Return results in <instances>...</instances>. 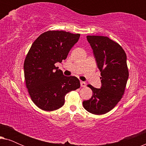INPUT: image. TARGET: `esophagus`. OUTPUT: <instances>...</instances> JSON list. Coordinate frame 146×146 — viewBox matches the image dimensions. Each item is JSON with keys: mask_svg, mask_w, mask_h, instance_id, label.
Returning <instances> with one entry per match:
<instances>
[{"mask_svg": "<svg viewBox=\"0 0 146 146\" xmlns=\"http://www.w3.org/2000/svg\"><path fill=\"white\" fill-rule=\"evenodd\" d=\"M86 85V82H83V81L80 82L81 87H85Z\"/></svg>", "mask_w": 146, "mask_h": 146, "instance_id": "34e87169", "label": "esophagus"}]
</instances>
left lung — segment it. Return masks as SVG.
I'll list each match as a JSON object with an SVG mask.
<instances>
[{"mask_svg": "<svg viewBox=\"0 0 146 146\" xmlns=\"http://www.w3.org/2000/svg\"><path fill=\"white\" fill-rule=\"evenodd\" d=\"M93 50L97 66L101 72V88L90 84L92 96L83 102V106L90 113L104 114L111 110L122 98L129 72L125 51L119 44L103 36H87Z\"/></svg>", "mask_w": 146, "mask_h": 146, "instance_id": "1", "label": "left lung"}]
</instances>
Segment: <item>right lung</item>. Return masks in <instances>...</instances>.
Returning <instances> with one entry per match:
<instances>
[{
	"label": "right lung",
	"mask_w": 146,
	"mask_h": 146,
	"mask_svg": "<svg viewBox=\"0 0 146 146\" xmlns=\"http://www.w3.org/2000/svg\"><path fill=\"white\" fill-rule=\"evenodd\" d=\"M80 36L63 31L45 32L35 40L26 56V86L32 100L42 110L59 109L66 94L80 86L76 77L64 76L54 65L66 58Z\"/></svg>",
	"instance_id": "add662e5"
}]
</instances>
